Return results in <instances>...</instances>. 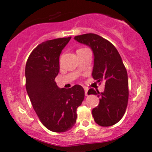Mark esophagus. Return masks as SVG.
I'll list each match as a JSON object with an SVG mask.
<instances>
[{
  "instance_id": "34e87169",
  "label": "esophagus",
  "mask_w": 152,
  "mask_h": 152,
  "mask_svg": "<svg viewBox=\"0 0 152 152\" xmlns=\"http://www.w3.org/2000/svg\"><path fill=\"white\" fill-rule=\"evenodd\" d=\"M84 91H85V95L88 96V88H84Z\"/></svg>"
}]
</instances>
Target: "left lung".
I'll return each mask as SVG.
<instances>
[{
    "label": "left lung",
    "instance_id": "left-lung-1",
    "mask_svg": "<svg viewBox=\"0 0 152 152\" xmlns=\"http://www.w3.org/2000/svg\"><path fill=\"white\" fill-rule=\"evenodd\" d=\"M74 39L86 44L94 56L92 76L98 83L105 82L104 91L90 88L88 94L99 99L98 106L92 110L94 121L101 126H111L123 117L129 99L128 76L121 56L115 46L102 36L94 34L76 36Z\"/></svg>",
    "mask_w": 152,
    "mask_h": 152
}]
</instances>
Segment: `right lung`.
I'll return each mask as SVG.
<instances>
[{"instance_id": "obj_1", "label": "right lung", "mask_w": 152, "mask_h": 152, "mask_svg": "<svg viewBox=\"0 0 152 152\" xmlns=\"http://www.w3.org/2000/svg\"><path fill=\"white\" fill-rule=\"evenodd\" d=\"M71 37L41 43L33 50L26 65V88L33 108L48 129L65 132L76 122V110L84 99L80 85L70 88L57 86L59 56Z\"/></svg>"}]
</instances>
